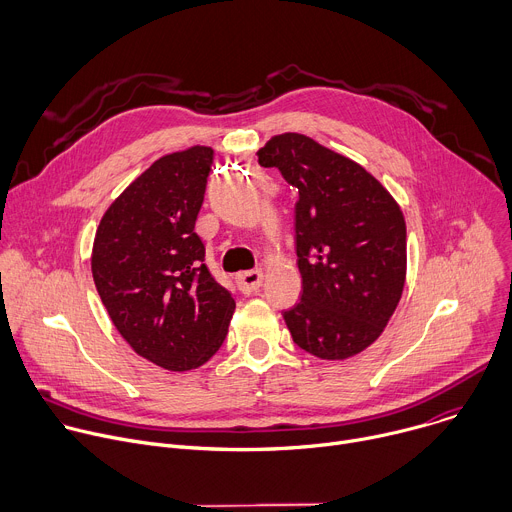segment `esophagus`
Returning <instances> with one entry per match:
<instances>
[{
  "mask_svg": "<svg viewBox=\"0 0 512 512\" xmlns=\"http://www.w3.org/2000/svg\"><path fill=\"white\" fill-rule=\"evenodd\" d=\"M237 283H239L243 294H253V291H257L263 283V273L259 269L243 271V273L237 275Z\"/></svg>",
  "mask_w": 512,
  "mask_h": 512,
  "instance_id": "34e87169",
  "label": "esophagus"
}]
</instances>
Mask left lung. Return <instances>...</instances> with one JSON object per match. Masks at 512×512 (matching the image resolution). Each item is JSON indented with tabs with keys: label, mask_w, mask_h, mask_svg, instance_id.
<instances>
[{
	"label": "left lung",
	"mask_w": 512,
	"mask_h": 512,
	"mask_svg": "<svg viewBox=\"0 0 512 512\" xmlns=\"http://www.w3.org/2000/svg\"><path fill=\"white\" fill-rule=\"evenodd\" d=\"M257 156L300 194L302 300L283 312L291 338L322 360L360 354L383 334L403 294L401 206L371 172L304 133L273 135Z\"/></svg>",
	"instance_id": "8db88e82"
}]
</instances>
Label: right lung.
<instances>
[{"label":"right lung","mask_w":512,"mask_h":512,"mask_svg":"<svg viewBox=\"0 0 512 512\" xmlns=\"http://www.w3.org/2000/svg\"><path fill=\"white\" fill-rule=\"evenodd\" d=\"M212 148L166 154L105 210L91 269L123 340L145 360L184 373L221 348L235 300L208 273L194 233Z\"/></svg>","instance_id":"add662e5"}]
</instances>
